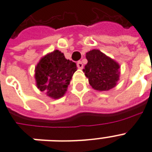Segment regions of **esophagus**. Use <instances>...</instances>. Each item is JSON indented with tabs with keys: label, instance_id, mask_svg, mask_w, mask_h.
<instances>
[{
	"label": "esophagus",
	"instance_id": "34e87169",
	"mask_svg": "<svg viewBox=\"0 0 152 152\" xmlns=\"http://www.w3.org/2000/svg\"><path fill=\"white\" fill-rule=\"evenodd\" d=\"M77 66L79 69H82L83 68V64H82V61H78L77 63Z\"/></svg>",
	"mask_w": 152,
	"mask_h": 152
}]
</instances>
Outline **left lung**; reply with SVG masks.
Wrapping results in <instances>:
<instances>
[{
	"label": "left lung",
	"instance_id": "8db88e82",
	"mask_svg": "<svg viewBox=\"0 0 152 152\" xmlns=\"http://www.w3.org/2000/svg\"><path fill=\"white\" fill-rule=\"evenodd\" d=\"M88 63L83 71L94 89L107 91L114 88L119 79V65L98 49L86 53Z\"/></svg>",
	"mask_w": 152,
	"mask_h": 152
}]
</instances>
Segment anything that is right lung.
I'll return each mask as SVG.
<instances>
[{"instance_id": "obj_1", "label": "right lung", "mask_w": 152, "mask_h": 152, "mask_svg": "<svg viewBox=\"0 0 152 152\" xmlns=\"http://www.w3.org/2000/svg\"><path fill=\"white\" fill-rule=\"evenodd\" d=\"M76 64L66 59L64 53L55 50L44 56L35 68L37 88L48 96L58 99L64 95L74 73Z\"/></svg>"}]
</instances>
